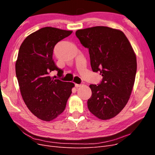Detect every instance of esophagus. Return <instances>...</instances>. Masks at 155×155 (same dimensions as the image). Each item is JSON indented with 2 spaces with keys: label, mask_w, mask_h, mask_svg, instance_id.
Instances as JSON below:
<instances>
[{
  "label": "esophagus",
  "mask_w": 155,
  "mask_h": 155,
  "mask_svg": "<svg viewBox=\"0 0 155 155\" xmlns=\"http://www.w3.org/2000/svg\"><path fill=\"white\" fill-rule=\"evenodd\" d=\"M81 86H82L81 84H75V87H76V88L80 87H81Z\"/></svg>",
  "instance_id": "1"
}]
</instances>
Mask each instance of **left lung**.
I'll return each mask as SVG.
<instances>
[{"instance_id":"left-lung-1","label":"left lung","mask_w":155,"mask_h":155,"mask_svg":"<svg viewBox=\"0 0 155 155\" xmlns=\"http://www.w3.org/2000/svg\"><path fill=\"white\" fill-rule=\"evenodd\" d=\"M76 35L88 49L92 71L103 77L97 85H89L92 96L88 109L99 119H110L129 100L137 68L134 51L122 31L109 27L78 30Z\"/></svg>"}]
</instances>
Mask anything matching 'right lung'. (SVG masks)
Returning a JSON list of instances; mask_svg holds the SVG:
<instances>
[{
    "mask_svg": "<svg viewBox=\"0 0 155 155\" xmlns=\"http://www.w3.org/2000/svg\"><path fill=\"white\" fill-rule=\"evenodd\" d=\"M72 31L45 27L28 36L18 50L15 72L22 99L37 118L46 121L55 119L64 111L74 84L51 78L63 71L52 59L55 45ZM56 77V76H55Z\"/></svg>",
    "mask_w": 155,
    "mask_h": 155,
    "instance_id": "add662e5",
    "label": "right lung"
}]
</instances>
